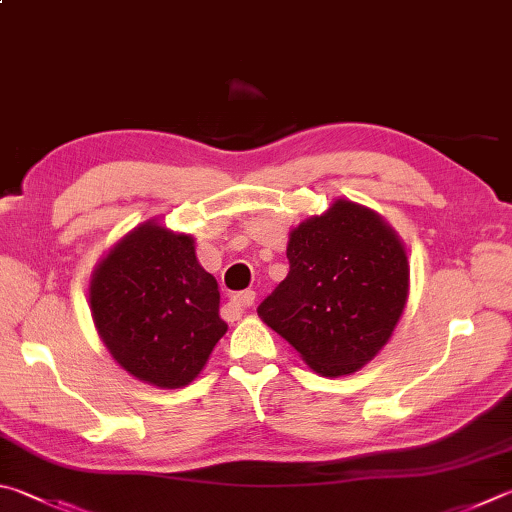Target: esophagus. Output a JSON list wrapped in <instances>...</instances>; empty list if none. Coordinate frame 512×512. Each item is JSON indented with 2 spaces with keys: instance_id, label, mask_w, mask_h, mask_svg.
I'll return each mask as SVG.
<instances>
[{
  "instance_id": "34e87169",
  "label": "esophagus",
  "mask_w": 512,
  "mask_h": 512,
  "mask_svg": "<svg viewBox=\"0 0 512 512\" xmlns=\"http://www.w3.org/2000/svg\"><path fill=\"white\" fill-rule=\"evenodd\" d=\"M255 304V291H241V293H235L230 297V302H228V306L235 313H241V311H246V309H250V306Z\"/></svg>"
}]
</instances>
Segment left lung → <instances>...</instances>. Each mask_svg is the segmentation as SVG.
<instances>
[{
	"label": "left lung",
	"instance_id": "1",
	"mask_svg": "<svg viewBox=\"0 0 512 512\" xmlns=\"http://www.w3.org/2000/svg\"><path fill=\"white\" fill-rule=\"evenodd\" d=\"M288 275L259 318L322 376L358 371L392 338L410 293L403 241L374 210L336 199L291 230Z\"/></svg>",
	"mask_w": 512,
	"mask_h": 512
}]
</instances>
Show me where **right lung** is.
I'll use <instances>...</instances> for the list:
<instances>
[{
  "label": "right lung",
  "instance_id": "obj_1",
  "mask_svg": "<svg viewBox=\"0 0 512 512\" xmlns=\"http://www.w3.org/2000/svg\"><path fill=\"white\" fill-rule=\"evenodd\" d=\"M91 318L120 367L143 383H192L228 331L219 286L197 262L192 235L145 221L100 259Z\"/></svg>",
  "mask_w": 512,
  "mask_h": 512
}]
</instances>
